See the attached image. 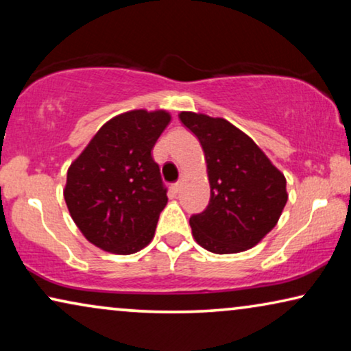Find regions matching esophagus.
Returning a JSON list of instances; mask_svg holds the SVG:
<instances>
[{
  "mask_svg": "<svg viewBox=\"0 0 351 351\" xmlns=\"http://www.w3.org/2000/svg\"><path fill=\"white\" fill-rule=\"evenodd\" d=\"M172 186H174V190H176V191H179V190H180V186H182V182H180V180H179V182H176V184L172 185Z\"/></svg>",
  "mask_w": 351,
  "mask_h": 351,
  "instance_id": "obj_1",
  "label": "esophagus"
}]
</instances>
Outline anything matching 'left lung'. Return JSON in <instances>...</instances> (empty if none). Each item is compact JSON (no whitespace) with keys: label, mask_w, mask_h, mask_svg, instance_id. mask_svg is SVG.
<instances>
[{"label":"left lung","mask_w":351,"mask_h":351,"mask_svg":"<svg viewBox=\"0 0 351 351\" xmlns=\"http://www.w3.org/2000/svg\"><path fill=\"white\" fill-rule=\"evenodd\" d=\"M179 118L203 147L210 185L208 208L190 217L195 241L214 254L254 247L285 209V176L227 119L193 112H182Z\"/></svg>","instance_id":"1"}]
</instances>
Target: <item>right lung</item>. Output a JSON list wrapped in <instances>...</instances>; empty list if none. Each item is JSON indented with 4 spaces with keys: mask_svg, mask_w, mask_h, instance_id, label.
Returning <instances> with one entry per match:
<instances>
[{
    "mask_svg": "<svg viewBox=\"0 0 351 351\" xmlns=\"http://www.w3.org/2000/svg\"><path fill=\"white\" fill-rule=\"evenodd\" d=\"M169 121L165 110L118 114L70 165L64 190L66 208L94 246L128 256L152 241L167 203V189L152 150Z\"/></svg>",
    "mask_w": 351,
    "mask_h": 351,
    "instance_id": "add662e5",
    "label": "right lung"
}]
</instances>
